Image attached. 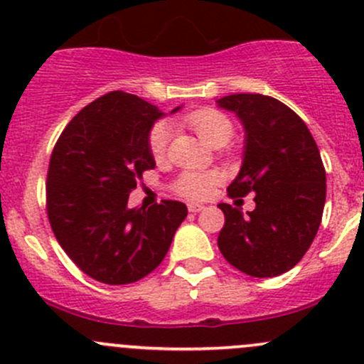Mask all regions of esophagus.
I'll list each match as a JSON object with an SVG mask.
<instances>
[{"mask_svg":"<svg viewBox=\"0 0 364 364\" xmlns=\"http://www.w3.org/2000/svg\"><path fill=\"white\" fill-rule=\"evenodd\" d=\"M203 209H204L203 204H196V203L188 204V211L190 213H199V211H203Z\"/></svg>","mask_w":364,"mask_h":364,"instance_id":"1","label":"esophagus"}]
</instances>
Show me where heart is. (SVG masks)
<instances>
[{"label": "heart", "mask_w": 364, "mask_h": 364, "mask_svg": "<svg viewBox=\"0 0 364 364\" xmlns=\"http://www.w3.org/2000/svg\"><path fill=\"white\" fill-rule=\"evenodd\" d=\"M185 123L199 135L208 146L227 144L232 137V123L225 114L215 109H199L185 116ZM168 139H171V127L165 121H160L149 132V151L153 159L161 160L167 151ZM218 181L215 172H183L174 183V190L188 199H204L211 186Z\"/></svg>", "instance_id": "obj_1"}]
</instances>
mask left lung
Segmentation results:
<instances>
[{
    "label": "left lung",
    "mask_w": 364,
    "mask_h": 364,
    "mask_svg": "<svg viewBox=\"0 0 364 364\" xmlns=\"http://www.w3.org/2000/svg\"><path fill=\"white\" fill-rule=\"evenodd\" d=\"M245 130L243 164L230 197L255 193V209L218 204L225 215L218 248L241 273L271 278L296 266L310 248L326 203V171L310 130L277 98L237 93L216 100Z\"/></svg>",
    "instance_id": "8db88e82"
}]
</instances>
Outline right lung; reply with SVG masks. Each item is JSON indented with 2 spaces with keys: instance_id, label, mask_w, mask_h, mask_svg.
Segmentation results:
<instances>
[{
  "instance_id": "right-lung-1",
  "label": "right lung",
  "mask_w": 364,
  "mask_h": 364,
  "mask_svg": "<svg viewBox=\"0 0 364 364\" xmlns=\"http://www.w3.org/2000/svg\"><path fill=\"white\" fill-rule=\"evenodd\" d=\"M164 116L135 95L112 91L77 114L54 146L50 227L77 267L102 284H134L156 269L188 215L178 200L128 208L137 179L156 165L148 141Z\"/></svg>"
}]
</instances>
